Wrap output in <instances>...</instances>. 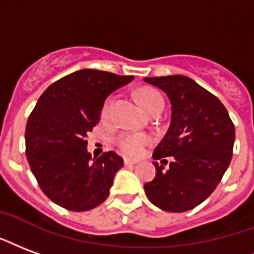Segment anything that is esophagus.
<instances>
[{
    "instance_id": "34e87169",
    "label": "esophagus",
    "mask_w": 254,
    "mask_h": 254,
    "mask_svg": "<svg viewBox=\"0 0 254 254\" xmlns=\"http://www.w3.org/2000/svg\"><path fill=\"white\" fill-rule=\"evenodd\" d=\"M124 164H125V165H134V164H137V161L132 160V159H124Z\"/></svg>"
}]
</instances>
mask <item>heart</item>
Wrapping results in <instances>:
<instances>
[{"label":"heart","instance_id":"obj_1","mask_svg":"<svg viewBox=\"0 0 254 254\" xmlns=\"http://www.w3.org/2000/svg\"><path fill=\"white\" fill-rule=\"evenodd\" d=\"M137 98L138 102L142 106V109L145 110L148 114L157 108L164 106V101L163 97L160 95L159 91H156L155 89H149V87H144V89L138 90L137 93ZM113 103H114V97L110 95L106 98L105 103L102 106V117H106L112 109ZM149 138L145 134H140V133H121L116 137V145L118 146V149L124 153V155L130 156V157H136L140 156L144 151V148L148 145Z\"/></svg>","mask_w":254,"mask_h":254}]
</instances>
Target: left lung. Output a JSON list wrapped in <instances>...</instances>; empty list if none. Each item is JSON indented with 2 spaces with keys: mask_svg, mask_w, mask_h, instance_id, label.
<instances>
[{
  "mask_svg": "<svg viewBox=\"0 0 254 254\" xmlns=\"http://www.w3.org/2000/svg\"><path fill=\"white\" fill-rule=\"evenodd\" d=\"M144 80L167 93L172 105L171 125L153 159H174L165 172L153 163L156 176L144 186L145 194L164 211H189L213 194L230 164L234 124L222 102L191 78L170 75Z\"/></svg>",
  "mask_w": 254,
  "mask_h": 254,
  "instance_id": "1",
  "label": "left lung"
}]
</instances>
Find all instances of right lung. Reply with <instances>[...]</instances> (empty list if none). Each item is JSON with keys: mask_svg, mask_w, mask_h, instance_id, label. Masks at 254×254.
<instances>
[{"mask_svg": "<svg viewBox=\"0 0 254 254\" xmlns=\"http://www.w3.org/2000/svg\"><path fill=\"white\" fill-rule=\"evenodd\" d=\"M133 78L79 69L41 94L28 118L25 153L41 191L54 203L87 211L106 200L124 160L113 151L91 160L86 137L101 120L106 97Z\"/></svg>", "mask_w": 254, "mask_h": 254, "instance_id": "1", "label": "right lung"}]
</instances>
